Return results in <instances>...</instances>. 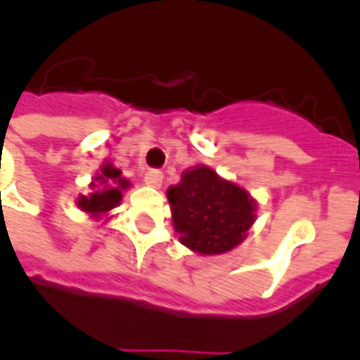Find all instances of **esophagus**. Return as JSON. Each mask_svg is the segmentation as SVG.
Listing matches in <instances>:
<instances>
[{
    "instance_id": "34e87169",
    "label": "esophagus",
    "mask_w": 360,
    "mask_h": 360,
    "mask_svg": "<svg viewBox=\"0 0 360 360\" xmlns=\"http://www.w3.org/2000/svg\"><path fill=\"white\" fill-rule=\"evenodd\" d=\"M162 181H164V175H162V172H156V169H152V172L144 175V183L154 188L162 187Z\"/></svg>"
}]
</instances>
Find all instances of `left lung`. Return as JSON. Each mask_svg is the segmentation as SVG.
<instances>
[{
    "label": "left lung",
    "mask_w": 360,
    "mask_h": 360,
    "mask_svg": "<svg viewBox=\"0 0 360 360\" xmlns=\"http://www.w3.org/2000/svg\"><path fill=\"white\" fill-rule=\"evenodd\" d=\"M172 218L179 241L198 255H224L247 237L255 224L257 202L239 185L196 165L167 188Z\"/></svg>",
    "instance_id": "8db88e82"
}]
</instances>
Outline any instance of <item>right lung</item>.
Listing matches in <instances>:
<instances>
[{
    "label": "right lung",
    "instance_id": "1",
    "mask_svg": "<svg viewBox=\"0 0 360 360\" xmlns=\"http://www.w3.org/2000/svg\"><path fill=\"white\" fill-rule=\"evenodd\" d=\"M129 185L131 183L121 175V169L113 167V164L110 162H105L100 167V173L96 175L94 181L90 183L92 193L86 196H79L77 204L82 212L90 214L92 218H100L121 202L123 191L129 188Z\"/></svg>",
    "mask_w": 360,
    "mask_h": 360
}]
</instances>
